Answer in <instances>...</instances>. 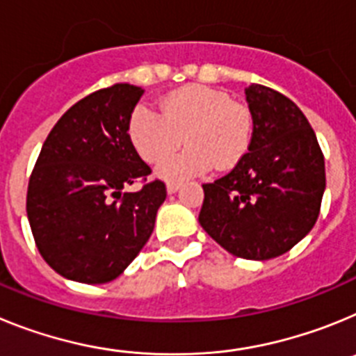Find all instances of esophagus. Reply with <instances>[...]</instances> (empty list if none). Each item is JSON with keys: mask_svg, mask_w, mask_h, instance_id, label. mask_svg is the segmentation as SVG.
<instances>
[{"mask_svg": "<svg viewBox=\"0 0 356 356\" xmlns=\"http://www.w3.org/2000/svg\"><path fill=\"white\" fill-rule=\"evenodd\" d=\"M178 188H180V184H176V181H169V184H168V193L169 194H175Z\"/></svg>", "mask_w": 356, "mask_h": 356, "instance_id": "obj_1", "label": "esophagus"}]
</instances>
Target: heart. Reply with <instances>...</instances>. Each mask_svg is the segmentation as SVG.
<instances>
[{
    "label": "heart",
    "instance_id": "b5f03b06",
    "mask_svg": "<svg viewBox=\"0 0 356 356\" xmlns=\"http://www.w3.org/2000/svg\"><path fill=\"white\" fill-rule=\"evenodd\" d=\"M160 108L162 112L147 105L135 106L128 135L137 153L149 163L160 162L186 137L188 149L159 165L163 180H185L207 172L213 163L217 169L234 168L250 149L251 112L222 90L191 85L169 94Z\"/></svg>",
    "mask_w": 356,
    "mask_h": 356
}]
</instances>
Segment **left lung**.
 <instances>
[{
  "mask_svg": "<svg viewBox=\"0 0 356 356\" xmlns=\"http://www.w3.org/2000/svg\"><path fill=\"white\" fill-rule=\"evenodd\" d=\"M250 149L226 176L203 185L200 225L228 253L269 260L314 228L325 194V156L305 114L266 85L246 89Z\"/></svg>",
  "mask_w": 356,
  "mask_h": 356,
  "instance_id": "8db88e82",
  "label": "left lung"
}]
</instances>
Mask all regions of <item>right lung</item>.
<instances>
[{
  "instance_id": "add662e5",
  "label": "right lung",
  "mask_w": 356,
  "mask_h": 356,
  "mask_svg": "<svg viewBox=\"0 0 356 356\" xmlns=\"http://www.w3.org/2000/svg\"><path fill=\"white\" fill-rule=\"evenodd\" d=\"M144 90L115 83L85 96L58 119L28 181L26 213L51 269L80 284H106L139 254L165 201V184L144 180L128 122Z\"/></svg>"
}]
</instances>
